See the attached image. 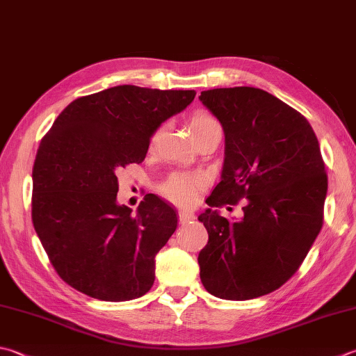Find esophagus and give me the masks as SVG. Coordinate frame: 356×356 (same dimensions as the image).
<instances>
[{
    "instance_id": "1",
    "label": "esophagus",
    "mask_w": 356,
    "mask_h": 356,
    "mask_svg": "<svg viewBox=\"0 0 356 356\" xmlns=\"http://www.w3.org/2000/svg\"><path fill=\"white\" fill-rule=\"evenodd\" d=\"M178 218H179L181 225H186V223H189V221L195 220V216H193V212H189V211H179Z\"/></svg>"
}]
</instances>
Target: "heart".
<instances>
[{
	"label": "heart",
	"mask_w": 356,
	"mask_h": 356,
	"mask_svg": "<svg viewBox=\"0 0 356 356\" xmlns=\"http://www.w3.org/2000/svg\"><path fill=\"white\" fill-rule=\"evenodd\" d=\"M218 125V122L212 116L206 113H198V115L191 119V131L195 135L198 131H203L209 127ZM203 184V178L200 175H191V173H177L165 181L163 186V193L170 201L181 206L192 204L197 198L198 187Z\"/></svg>",
	"instance_id": "obj_1"
}]
</instances>
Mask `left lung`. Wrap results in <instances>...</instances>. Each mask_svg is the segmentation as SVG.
<instances>
[{
	"label": "left lung",
	"mask_w": 356,
	"mask_h": 356,
	"mask_svg": "<svg viewBox=\"0 0 356 356\" xmlns=\"http://www.w3.org/2000/svg\"><path fill=\"white\" fill-rule=\"evenodd\" d=\"M200 100L225 131L221 179L198 216L209 234L200 279L220 299L260 298L298 271L323 226L327 175L318 138L299 111L264 90L216 88ZM241 197L240 220L215 209Z\"/></svg>",
	"instance_id": "8db88e82"
}]
</instances>
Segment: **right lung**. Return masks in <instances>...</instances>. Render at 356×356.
<instances>
[{
	"mask_svg": "<svg viewBox=\"0 0 356 356\" xmlns=\"http://www.w3.org/2000/svg\"><path fill=\"white\" fill-rule=\"evenodd\" d=\"M193 90L119 85L79 97L54 120L32 170V223L58 276L99 300L144 296L155 257L178 218L149 193L133 213L118 203V172L143 163L161 124L192 104Z\"/></svg>",
	"mask_w": 356,
	"mask_h": 356,
	"instance_id": "1",
	"label": "right lung"
}]
</instances>
